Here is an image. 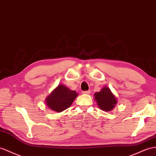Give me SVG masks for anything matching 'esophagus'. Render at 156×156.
Here are the masks:
<instances>
[{"mask_svg": "<svg viewBox=\"0 0 156 156\" xmlns=\"http://www.w3.org/2000/svg\"><path fill=\"white\" fill-rule=\"evenodd\" d=\"M90 93V91L88 90V91H82V94H89Z\"/></svg>", "mask_w": 156, "mask_h": 156, "instance_id": "esophagus-1", "label": "esophagus"}]
</instances>
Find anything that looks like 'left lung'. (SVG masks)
Wrapping results in <instances>:
<instances>
[{"mask_svg": "<svg viewBox=\"0 0 156 156\" xmlns=\"http://www.w3.org/2000/svg\"><path fill=\"white\" fill-rule=\"evenodd\" d=\"M95 99L98 103V107L104 111H110L114 109L117 100L114 94L111 92L108 87H104L99 92L95 94Z\"/></svg>", "mask_w": 156, "mask_h": 156, "instance_id": "1", "label": "left lung"}]
</instances>
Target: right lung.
I'll return each instance as SVG.
<instances>
[{
  "mask_svg": "<svg viewBox=\"0 0 156 156\" xmlns=\"http://www.w3.org/2000/svg\"><path fill=\"white\" fill-rule=\"evenodd\" d=\"M77 96L75 91L60 84L47 97L45 103L49 109L60 113L69 108Z\"/></svg>",
  "mask_w": 156,
  "mask_h": 156,
  "instance_id": "1",
  "label": "right lung"
}]
</instances>
